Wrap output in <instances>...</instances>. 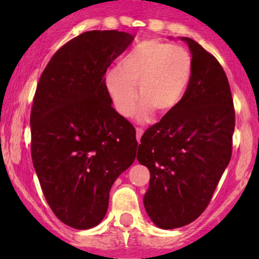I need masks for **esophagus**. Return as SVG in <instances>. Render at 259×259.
<instances>
[{
    "label": "esophagus",
    "mask_w": 259,
    "mask_h": 259,
    "mask_svg": "<svg viewBox=\"0 0 259 259\" xmlns=\"http://www.w3.org/2000/svg\"><path fill=\"white\" fill-rule=\"evenodd\" d=\"M142 134H144V129H142V127H136V140H138V141H140Z\"/></svg>",
    "instance_id": "34e87169"
}]
</instances>
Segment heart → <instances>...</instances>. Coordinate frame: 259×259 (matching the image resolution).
<instances>
[{"label":"heart","instance_id":"1","mask_svg":"<svg viewBox=\"0 0 259 259\" xmlns=\"http://www.w3.org/2000/svg\"><path fill=\"white\" fill-rule=\"evenodd\" d=\"M192 70V56L185 47L146 40L127 55L120 68L106 74L105 86L113 107L123 117L133 114L138 88L136 117L145 120L154 109L168 113L179 105L191 81Z\"/></svg>","mask_w":259,"mask_h":259}]
</instances>
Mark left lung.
<instances>
[{
  "mask_svg": "<svg viewBox=\"0 0 259 259\" xmlns=\"http://www.w3.org/2000/svg\"><path fill=\"white\" fill-rule=\"evenodd\" d=\"M194 61L183 100L141 138L150 170L144 204L158 228L190 224L204 212L233 152L235 109L227 74L200 44L183 37Z\"/></svg>",
  "mask_w": 259,
  "mask_h": 259,
  "instance_id": "1",
  "label": "left lung"
}]
</instances>
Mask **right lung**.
<instances>
[{"label":"right lung","instance_id":"right-lung-1","mask_svg":"<svg viewBox=\"0 0 259 259\" xmlns=\"http://www.w3.org/2000/svg\"><path fill=\"white\" fill-rule=\"evenodd\" d=\"M134 37L86 31L63 45L41 74L32 100L31 158L47 203L68 227H96L109 191L136 157V132L115 112L105 74Z\"/></svg>","mask_w":259,"mask_h":259}]
</instances>
